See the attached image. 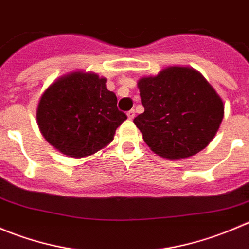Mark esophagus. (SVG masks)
<instances>
[{
  "label": "esophagus",
  "instance_id": "34e87169",
  "mask_svg": "<svg viewBox=\"0 0 249 249\" xmlns=\"http://www.w3.org/2000/svg\"><path fill=\"white\" fill-rule=\"evenodd\" d=\"M126 115H127V118H129L130 120H132L135 118V110L134 109H131V110H129V112L126 113Z\"/></svg>",
  "mask_w": 249,
  "mask_h": 249
}]
</instances>
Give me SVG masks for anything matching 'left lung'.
I'll use <instances>...</instances> for the list:
<instances>
[{
    "instance_id": "1",
    "label": "left lung",
    "mask_w": 249,
    "mask_h": 249,
    "mask_svg": "<svg viewBox=\"0 0 249 249\" xmlns=\"http://www.w3.org/2000/svg\"><path fill=\"white\" fill-rule=\"evenodd\" d=\"M144 112L134 123L158 156L187 158L208 146L224 117V105L206 79L192 68L169 67L139 80Z\"/></svg>"
}]
</instances>
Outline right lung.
Masks as SVG:
<instances>
[{"label": "right lung", "instance_id": "obj_1", "mask_svg": "<svg viewBox=\"0 0 249 249\" xmlns=\"http://www.w3.org/2000/svg\"><path fill=\"white\" fill-rule=\"evenodd\" d=\"M117 96L106 79L73 73L58 79L41 97L38 127L53 147L74 158L90 156L107 146L126 114L117 107Z\"/></svg>", "mask_w": 249, "mask_h": 249}]
</instances>
